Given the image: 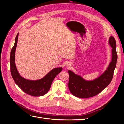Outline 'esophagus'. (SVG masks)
I'll use <instances>...</instances> for the list:
<instances>
[{"label":"esophagus","mask_w":124,"mask_h":124,"mask_svg":"<svg viewBox=\"0 0 124 124\" xmlns=\"http://www.w3.org/2000/svg\"><path fill=\"white\" fill-rule=\"evenodd\" d=\"M71 66V63H70L69 62H68V63H66V66L69 67V66Z\"/></svg>","instance_id":"34e87169"}]
</instances>
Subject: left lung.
Listing matches in <instances>:
<instances>
[{
	"label": "left lung",
	"mask_w": 124,
	"mask_h": 124,
	"mask_svg": "<svg viewBox=\"0 0 124 124\" xmlns=\"http://www.w3.org/2000/svg\"><path fill=\"white\" fill-rule=\"evenodd\" d=\"M109 44L112 48L111 61L106 71L97 78L93 80H86L80 75L75 74L70 70L68 71L69 74L68 88L74 96L79 98L94 96L103 91L111 82L117 59L116 42L113 36L110 37Z\"/></svg>",
	"instance_id": "8db88e82"
}]
</instances>
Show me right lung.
Returning <instances> with one entry per match:
<instances>
[{
  "mask_svg": "<svg viewBox=\"0 0 124 124\" xmlns=\"http://www.w3.org/2000/svg\"><path fill=\"white\" fill-rule=\"evenodd\" d=\"M18 37V33L15 38V43L10 54V70L12 78L17 86L25 93L33 96L44 95L49 91L53 79L62 71V68H54L43 78L38 80H31L23 78L19 74L15 62V54Z\"/></svg>",
  "mask_w": 124,
  "mask_h": 124,
  "instance_id": "1",
  "label": "right lung"
}]
</instances>
